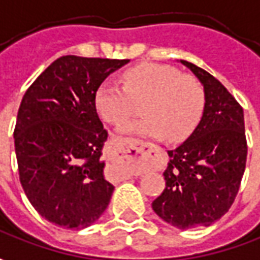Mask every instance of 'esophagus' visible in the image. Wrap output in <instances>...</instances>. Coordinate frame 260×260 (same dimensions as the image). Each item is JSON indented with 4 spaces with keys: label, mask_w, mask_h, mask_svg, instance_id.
<instances>
[{
    "label": "esophagus",
    "mask_w": 260,
    "mask_h": 260,
    "mask_svg": "<svg viewBox=\"0 0 260 260\" xmlns=\"http://www.w3.org/2000/svg\"><path fill=\"white\" fill-rule=\"evenodd\" d=\"M151 147H152V145H151L149 142H144V141H139V139H134V141L131 142V145H126V147L122 148L121 152L123 155H129V157L137 158L142 154V151H144L145 148ZM128 177H131V175H128Z\"/></svg>",
    "instance_id": "34e87169"
}]
</instances>
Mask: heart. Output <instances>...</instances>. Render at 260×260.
<instances>
[{"mask_svg": "<svg viewBox=\"0 0 260 260\" xmlns=\"http://www.w3.org/2000/svg\"><path fill=\"white\" fill-rule=\"evenodd\" d=\"M142 119L119 128L123 135L167 138L173 142L185 139L200 121L204 92L190 76L177 69L147 63L126 70L122 86L105 79L94 92V108L103 121L118 125L132 112L135 102H142Z\"/></svg>", "mask_w": 260, "mask_h": 260, "instance_id": "obj_1", "label": "heart"}]
</instances>
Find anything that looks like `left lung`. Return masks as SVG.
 <instances>
[{
    "mask_svg": "<svg viewBox=\"0 0 260 260\" xmlns=\"http://www.w3.org/2000/svg\"><path fill=\"white\" fill-rule=\"evenodd\" d=\"M204 92L202 119L181 145L168 151L166 188L152 202L158 217L177 229L210 226L235 202L246 167L242 106L216 77L178 60Z\"/></svg>",
    "mask_w": 260,
    "mask_h": 260,
    "instance_id": "left-lung-1",
    "label": "left lung"
}]
</instances>
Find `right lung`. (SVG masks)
<instances>
[{
    "label": "right lung",
    "instance_id": "1",
    "mask_svg": "<svg viewBox=\"0 0 260 260\" xmlns=\"http://www.w3.org/2000/svg\"><path fill=\"white\" fill-rule=\"evenodd\" d=\"M129 60L63 56L23 96L14 129L20 181L41 217L60 228H89L109 206L102 149L108 138L94 92Z\"/></svg>",
    "mask_w": 260,
    "mask_h": 260
}]
</instances>
